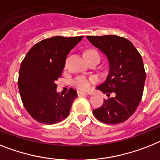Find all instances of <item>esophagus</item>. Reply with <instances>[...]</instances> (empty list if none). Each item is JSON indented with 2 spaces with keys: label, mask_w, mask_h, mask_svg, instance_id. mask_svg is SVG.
Here are the masks:
<instances>
[{
  "label": "esophagus",
  "mask_w": 160,
  "mask_h": 160,
  "mask_svg": "<svg viewBox=\"0 0 160 160\" xmlns=\"http://www.w3.org/2000/svg\"><path fill=\"white\" fill-rule=\"evenodd\" d=\"M88 93H86L84 92H78V96H88Z\"/></svg>",
  "instance_id": "obj_1"
}]
</instances>
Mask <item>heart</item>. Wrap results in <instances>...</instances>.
Here are the masks:
<instances>
[{
  "label": "heart",
  "instance_id": "b5f03b06",
  "mask_svg": "<svg viewBox=\"0 0 160 160\" xmlns=\"http://www.w3.org/2000/svg\"><path fill=\"white\" fill-rule=\"evenodd\" d=\"M86 56H87L88 59H92V58H100L101 59V55H100L99 52L94 49H91V50L86 51ZM95 82H96L95 78L86 77V76H82V75H79V76H77L73 78L72 84L79 90L88 91L91 88L92 85Z\"/></svg>",
  "mask_w": 160,
  "mask_h": 160
}]
</instances>
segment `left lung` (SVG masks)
Masks as SVG:
<instances>
[{"instance_id": "1", "label": "left lung", "mask_w": 160, "mask_h": 160, "mask_svg": "<svg viewBox=\"0 0 160 160\" xmlns=\"http://www.w3.org/2000/svg\"><path fill=\"white\" fill-rule=\"evenodd\" d=\"M88 40L105 54L109 63L108 77L97 87L109 97L93 114L106 124L128 119L142 101L146 72L142 58L130 41L115 35L88 36ZM112 93L115 95L109 98Z\"/></svg>"}]
</instances>
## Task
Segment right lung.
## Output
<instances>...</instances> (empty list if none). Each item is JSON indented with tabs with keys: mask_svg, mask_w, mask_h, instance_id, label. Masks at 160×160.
<instances>
[{
	"mask_svg": "<svg viewBox=\"0 0 160 160\" xmlns=\"http://www.w3.org/2000/svg\"><path fill=\"white\" fill-rule=\"evenodd\" d=\"M80 37H53L35 44L21 63L18 87L23 106L32 118L44 124H55L68 117L78 97L69 88L64 96L56 92L65 59L82 39Z\"/></svg>",
	"mask_w": 160,
	"mask_h": 160,
	"instance_id": "1",
	"label": "right lung"
}]
</instances>
